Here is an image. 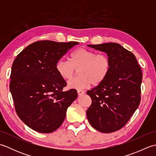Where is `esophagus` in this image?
Instances as JSON below:
<instances>
[{
	"label": "esophagus",
	"mask_w": 156,
	"mask_h": 156,
	"mask_svg": "<svg viewBox=\"0 0 156 156\" xmlns=\"http://www.w3.org/2000/svg\"><path fill=\"white\" fill-rule=\"evenodd\" d=\"M78 94L79 96H83L85 94V92L84 90H78Z\"/></svg>",
	"instance_id": "obj_1"
}]
</instances>
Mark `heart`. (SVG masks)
<instances>
[{
    "instance_id": "heart-1",
    "label": "heart",
    "mask_w": 156,
    "mask_h": 156,
    "mask_svg": "<svg viewBox=\"0 0 156 156\" xmlns=\"http://www.w3.org/2000/svg\"><path fill=\"white\" fill-rule=\"evenodd\" d=\"M77 69L80 76L68 82L69 88L82 90L92 84L98 85L105 80L110 72V59L105 54L79 48L71 54L70 62L62 59L56 64V70L65 80L71 79Z\"/></svg>"
}]
</instances>
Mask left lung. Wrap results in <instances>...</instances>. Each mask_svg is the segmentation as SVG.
I'll return each mask as SVG.
<instances>
[{"label":"left lung","mask_w":156,"mask_h":156,"mask_svg":"<svg viewBox=\"0 0 156 156\" xmlns=\"http://www.w3.org/2000/svg\"><path fill=\"white\" fill-rule=\"evenodd\" d=\"M88 46L107 53L111 69L103 82L87 91L92 105L87 116L95 129L112 133L123 127L140 105L141 69L133 53L116 43Z\"/></svg>","instance_id":"obj_1"}]
</instances>
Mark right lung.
<instances>
[{"label": "right lung", "mask_w": 156, "mask_h": 156, "mask_svg": "<svg viewBox=\"0 0 156 156\" xmlns=\"http://www.w3.org/2000/svg\"><path fill=\"white\" fill-rule=\"evenodd\" d=\"M78 44L38 41L20 52L12 63L10 90L16 112L36 131L49 133L58 129L78 97L76 89L63 90L67 83L56 70L62 56Z\"/></svg>", "instance_id": "right-lung-1"}]
</instances>
